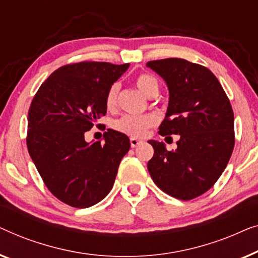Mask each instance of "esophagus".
I'll list each match as a JSON object with an SVG mask.
<instances>
[{"label": "esophagus", "instance_id": "34e87169", "mask_svg": "<svg viewBox=\"0 0 258 258\" xmlns=\"http://www.w3.org/2000/svg\"><path fill=\"white\" fill-rule=\"evenodd\" d=\"M130 143H131V146H132V147H137V146H139L141 143H143V140L137 139V138H131Z\"/></svg>", "mask_w": 258, "mask_h": 258}]
</instances>
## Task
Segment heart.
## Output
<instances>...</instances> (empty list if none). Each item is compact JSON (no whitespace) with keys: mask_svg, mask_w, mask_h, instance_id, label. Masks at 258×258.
Instances as JSON below:
<instances>
[{"mask_svg":"<svg viewBox=\"0 0 258 258\" xmlns=\"http://www.w3.org/2000/svg\"><path fill=\"white\" fill-rule=\"evenodd\" d=\"M137 88L143 92L145 96L150 97L153 92H158L159 85L157 79L151 75L141 74L136 78ZM119 91V84L114 83L108 88L106 96H105V105L107 110H113L117 104V96ZM158 118L154 114H127L117 119L113 122V128L118 132L132 138H143L147 131L154 125H157Z\"/></svg>","mask_w":258,"mask_h":258,"instance_id":"b5f03b06","label":"heart"}]
</instances>
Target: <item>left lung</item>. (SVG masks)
<instances>
[{
	"mask_svg": "<svg viewBox=\"0 0 258 258\" xmlns=\"http://www.w3.org/2000/svg\"><path fill=\"white\" fill-rule=\"evenodd\" d=\"M165 79L169 90L166 117L159 134H179L175 151L150 140L154 148L147 168L162 191L188 201L212 188L233 153L234 112L212 71L182 58L146 64Z\"/></svg>",
	"mask_w": 258,
	"mask_h": 258,
	"instance_id": "8db88e82",
	"label": "left lung"
}]
</instances>
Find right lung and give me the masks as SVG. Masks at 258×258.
<instances>
[{
  "label": "right lung",
  "mask_w": 258,
  "mask_h": 258,
  "mask_svg": "<svg viewBox=\"0 0 258 258\" xmlns=\"http://www.w3.org/2000/svg\"><path fill=\"white\" fill-rule=\"evenodd\" d=\"M130 64L81 61L57 69L41 85L28 113L29 154L48 189L61 202L88 208L110 193L127 153L128 137L107 130L104 143L84 133L106 114L105 96Z\"/></svg>",
  "instance_id": "add662e5"
}]
</instances>
